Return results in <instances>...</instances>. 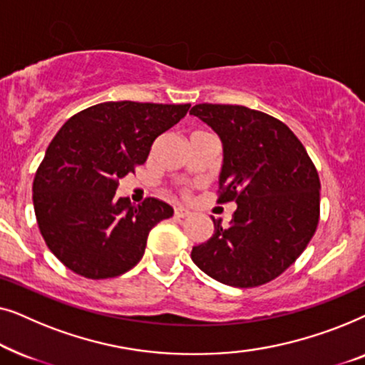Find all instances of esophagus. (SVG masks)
<instances>
[{"instance_id": "obj_1", "label": "esophagus", "mask_w": 365, "mask_h": 365, "mask_svg": "<svg viewBox=\"0 0 365 365\" xmlns=\"http://www.w3.org/2000/svg\"><path fill=\"white\" fill-rule=\"evenodd\" d=\"M174 216L182 219V217H189L191 216V211H189L187 207H182V206H178L174 207Z\"/></svg>"}]
</instances>
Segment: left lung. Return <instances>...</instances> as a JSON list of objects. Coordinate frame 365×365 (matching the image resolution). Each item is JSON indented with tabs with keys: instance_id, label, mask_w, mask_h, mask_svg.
<instances>
[{
	"instance_id": "1",
	"label": "left lung",
	"mask_w": 365,
	"mask_h": 365,
	"mask_svg": "<svg viewBox=\"0 0 365 365\" xmlns=\"http://www.w3.org/2000/svg\"><path fill=\"white\" fill-rule=\"evenodd\" d=\"M192 116L222 143L219 202L237 209L222 227L194 246L191 259L209 277L232 287L276 279L316 232L321 182L302 143L279 119L232 104H196Z\"/></svg>"
}]
</instances>
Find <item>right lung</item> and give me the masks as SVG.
<instances>
[{
  "instance_id": "add662e5",
  "label": "right lung",
  "mask_w": 365,
  "mask_h": 365,
  "mask_svg": "<svg viewBox=\"0 0 365 365\" xmlns=\"http://www.w3.org/2000/svg\"><path fill=\"white\" fill-rule=\"evenodd\" d=\"M191 104L109 101L69 118L49 143L33 182V204L49 251L88 279L128 272L148 234L173 207L148 197H116L119 179L146 163L153 143Z\"/></svg>"
}]
</instances>
